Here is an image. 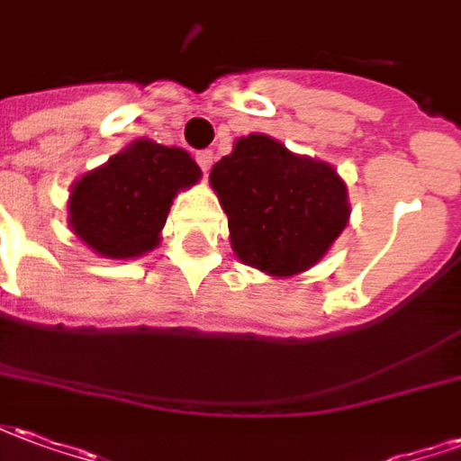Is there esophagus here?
I'll list each match as a JSON object with an SVG mask.
<instances>
[{
    "label": "esophagus",
    "instance_id": "esophagus-1",
    "mask_svg": "<svg viewBox=\"0 0 461 461\" xmlns=\"http://www.w3.org/2000/svg\"><path fill=\"white\" fill-rule=\"evenodd\" d=\"M197 162H200L202 172L207 175V172H210V167H212V162H214V155H212V150H200V152H197Z\"/></svg>",
    "mask_w": 461,
    "mask_h": 461
}]
</instances>
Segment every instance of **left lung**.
I'll list each match as a JSON object with an SVG mask.
<instances>
[{
  "instance_id": "left-lung-1",
  "label": "left lung",
  "mask_w": 461,
  "mask_h": 461,
  "mask_svg": "<svg viewBox=\"0 0 461 461\" xmlns=\"http://www.w3.org/2000/svg\"><path fill=\"white\" fill-rule=\"evenodd\" d=\"M210 185L230 221L237 259L274 279L316 267L350 220L339 170L264 132L234 142L214 162Z\"/></svg>"
}]
</instances>
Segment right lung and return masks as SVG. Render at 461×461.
Here are the masks:
<instances>
[{"label": "right lung", "instance_id": "1", "mask_svg": "<svg viewBox=\"0 0 461 461\" xmlns=\"http://www.w3.org/2000/svg\"><path fill=\"white\" fill-rule=\"evenodd\" d=\"M202 177L192 155L138 138L71 185L68 227L104 259H138L160 244L177 192Z\"/></svg>", "mask_w": 461, "mask_h": 461}]
</instances>
